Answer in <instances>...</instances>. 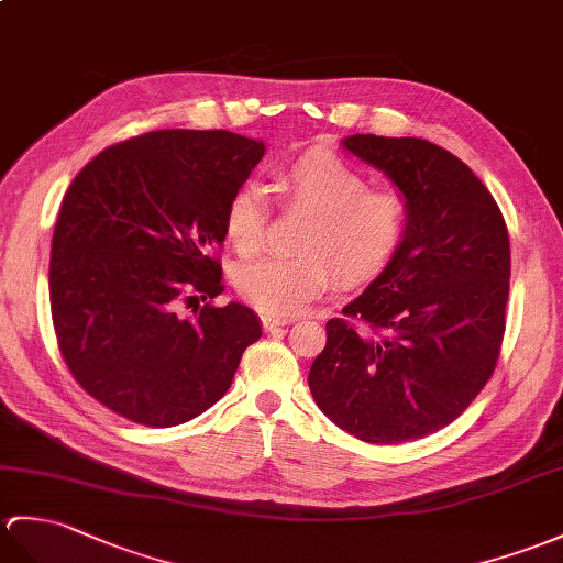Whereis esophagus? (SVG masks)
I'll list each match as a JSON object with an SVG mask.
<instances>
[{
  "label": "esophagus",
  "mask_w": 563,
  "mask_h": 563,
  "mask_svg": "<svg viewBox=\"0 0 563 563\" xmlns=\"http://www.w3.org/2000/svg\"><path fill=\"white\" fill-rule=\"evenodd\" d=\"M287 325V321L285 319H271V317H264V331L266 333H278V331H283Z\"/></svg>",
  "instance_id": "esophagus-1"
}]
</instances>
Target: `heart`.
<instances>
[{"label":"heart","mask_w":563,"mask_h":563,"mask_svg":"<svg viewBox=\"0 0 563 563\" xmlns=\"http://www.w3.org/2000/svg\"><path fill=\"white\" fill-rule=\"evenodd\" d=\"M287 206L311 213L299 234V256H264L238 268L234 285L246 302L273 319H290L329 290L333 271L343 285L382 273L408 234V203L396 191L369 189L360 169L329 151L299 155L273 175ZM225 234L240 254L266 240V199L242 187L225 206Z\"/></svg>","instance_id":"obj_1"}]
</instances>
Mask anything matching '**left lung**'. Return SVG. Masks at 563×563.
<instances>
[{"label": "left lung", "mask_w": 563, "mask_h": 563, "mask_svg": "<svg viewBox=\"0 0 563 563\" xmlns=\"http://www.w3.org/2000/svg\"><path fill=\"white\" fill-rule=\"evenodd\" d=\"M343 146L382 169L408 203V234L357 299L325 323L309 390L367 443L451 424L494 374L506 331L511 246L489 189L424 139L355 134Z\"/></svg>", "instance_id": "obj_1"}]
</instances>
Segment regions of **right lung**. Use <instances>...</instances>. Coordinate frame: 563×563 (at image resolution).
I'll return each mask as SVG.
<instances>
[{
	"label": "right lung",
	"mask_w": 563,
	"mask_h": 563,
	"mask_svg": "<svg viewBox=\"0 0 563 563\" xmlns=\"http://www.w3.org/2000/svg\"><path fill=\"white\" fill-rule=\"evenodd\" d=\"M264 153L222 129H161L104 148L64 194L49 256L59 352L78 386L129 422L206 412L261 338L250 307L211 299L225 290L213 256L225 206Z\"/></svg>",
	"instance_id": "obj_1"
}]
</instances>
